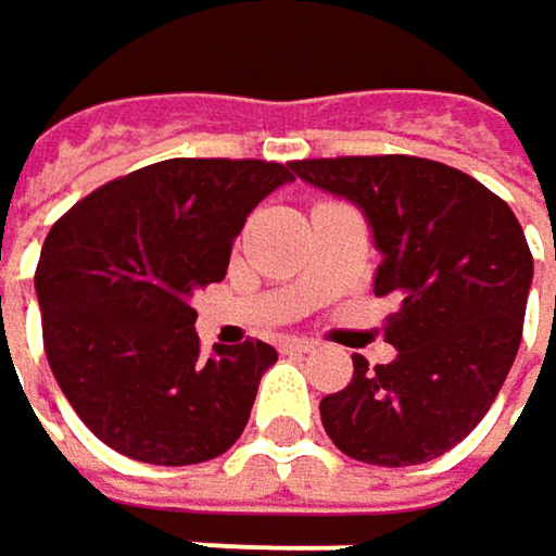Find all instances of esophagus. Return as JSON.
Returning a JSON list of instances; mask_svg holds the SVG:
<instances>
[{"label": "esophagus", "mask_w": 556, "mask_h": 556, "mask_svg": "<svg viewBox=\"0 0 556 556\" xmlns=\"http://www.w3.org/2000/svg\"><path fill=\"white\" fill-rule=\"evenodd\" d=\"M286 353H312L315 350V340H308V337H282V343H279Z\"/></svg>", "instance_id": "1"}]
</instances>
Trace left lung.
I'll use <instances>...</instances> for the list:
<instances>
[{"mask_svg": "<svg viewBox=\"0 0 556 556\" xmlns=\"http://www.w3.org/2000/svg\"><path fill=\"white\" fill-rule=\"evenodd\" d=\"M292 172L363 210L381 254L376 295L397 350L321 401L333 445L366 465H424L483 420L519 353L531 251L513 210L471 175L414 155L305 159Z\"/></svg>", "mask_w": 556, "mask_h": 556, "instance_id": "1", "label": "left lung"}]
</instances>
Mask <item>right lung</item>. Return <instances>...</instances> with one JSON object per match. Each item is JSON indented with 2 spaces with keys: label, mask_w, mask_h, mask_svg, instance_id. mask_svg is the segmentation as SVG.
<instances>
[{
  "label": "right lung",
  "mask_w": 556,
  "mask_h": 556,
  "mask_svg": "<svg viewBox=\"0 0 556 556\" xmlns=\"http://www.w3.org/2000/svg\"><path fill=\"white\" fill-rule=\"evenodd\" d=\"M295 180L257 159H168L117 177L50 228L34 289L53 379L81 424L146 465H200L235 445L264 340L200 353L193 292L226 279L251 210Z\"/></svg>",
  "instance_id": "obj_1"
}]
</instances>
